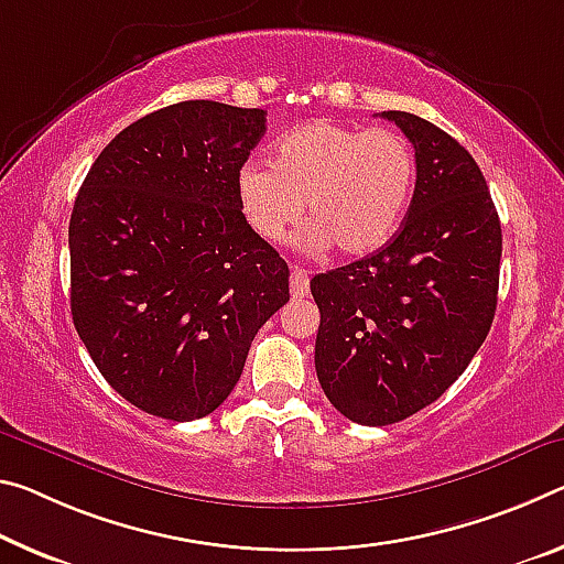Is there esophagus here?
Segmentation results:
<instances>
[{
    "instance_id": "obj_1",
    "label": "esophagus",
    "mask_w": 564,
    "mask_h": 564,
    "mask_svg": "<svg viewBox=\"0 0 564 564\" xmlns=\"http://www.w3.org/2000/svg\"><path fill=\"white\" fill-rule=\"evenodd\" d=\"M291 293L293 299L308 296V273L301 271V268H293L291 273Z\"/></svg>"
}]
</instances>
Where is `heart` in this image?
I'll list each match as a JSON object with an SVG mask.
<instances>
[{
  "mask_svg": "<svg viewBox=\"0 0 564 564\" xmlns=\"http://www.w3.org/2000/svg\"><path fill=\"white\" fill-rule=\"evenodd\" d=\"M414 183V148L399 130L314 120L279 142L273 165L250 160L240 167L238 200L265 243H281L308 213L303 248L366 256L397 236Z\"/></svg>",
  "mask_w": 564,
  "mask_h": 564,
  "instance_id": "1",
  "label": "heart"
}]
</instances>
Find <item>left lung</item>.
Listing matches in <instances>:
<instances>
[{
    "label": "left lung",
    "instance_id": "8db88e82",
    "mask_svg": "<svg viewBox=\"0 0 564 564\" xmlns=\"http://www.w3.org/2000/svg\"><path fill=\"white\" fill-rule=\"evenodd\" d=\"M381 118L414 145L406 218L377 253L311 281L321 389L366 426L416 414L462 377L495 318L502 258V226L475 158L416 115Z\"/></svg>",
    "mask_w": 564,
    "mask_h": 564
}]
</instances>
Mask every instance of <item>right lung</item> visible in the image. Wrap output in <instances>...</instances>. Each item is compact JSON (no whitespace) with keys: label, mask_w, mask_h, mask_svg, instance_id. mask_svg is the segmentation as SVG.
I'll return each instance as SVG.
<instances>
[{"label":"right lung","mask_w":564,"mask_h":564,"mask_svg":"<svg viewBox=\"0 0 564 564\" xmlns=\"http://www.w3.org/2000/svg\"><path fill=\"white\" fill-rule=\"evenodd\" d=\"M263 132L258 107L167 105L115 135L75 198V328L105 381L153 416L216 411L289 301V265L238 200Z\"/></svg>","instance_id":"1"}]
</instances>
